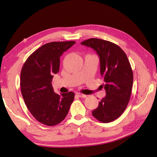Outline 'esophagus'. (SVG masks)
Masks as SVG:
<instances>
[{
    "label": "esophagus",
    "mask_w": 157,
    "mask_h": 157,
    "mask_svg": "<svg viewBox=\"0 0 157 157\" xmlns=\"http://www.w3.org/2000/svg\"><path fill=\"white\" fill-rule=\"evenodd\" d=\"M77 95L79 97H81V98H85V97H86V95H84V94H80V93H77Z\"/></svg>",
    "instance_id": "1"
}]
</instances>
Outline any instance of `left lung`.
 <instances>
[{
	"label": "left lung",
	"mask_w": 157,
	"mask_h": 157,
	"mask_svg": "<svg viewBox=\"0 0 157 157\" xmlns=\"http://www.w3.org/2000/svg\"><path fill=\"white\" fill-rule=\"evenodd\" d=\"M80 44L92 48L97 53L105 81L106 96L99 102L92 115L102 123L114 121L125 111L130 100L133 83L130 62L125 52L110 41L91 38Z\"/></svg>",
	"instance_id": "left-lung-1"
}]
</instances>
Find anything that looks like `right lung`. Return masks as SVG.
Here are the masks:
<instances>
[{"mask_svg":"<svg viewBox=\"0 0 157 157\" xmlns=\"http://www.w3.org/2000/svg\"><path fill=\"white\" fill-rule=\"evenodd\" d=\"M75 43L54 41L42 45L27 58L21 69L20 86L25 105L32 115L45 125L62 122L73 101V92L58 95L51 82L60 69V56Z\"/></svg>","mask_w":157,"mask_h":157,"instance_id":"right-lung-1","label":"right lung"}]
</instances>
